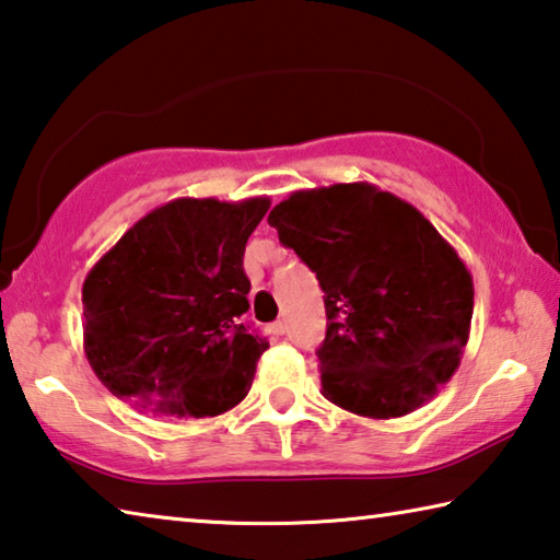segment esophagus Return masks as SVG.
<instances>
[{
	"mask_svg": "<svg viewBox=\"0 0 560 560\" xmlns=\"http://www.w3.org/2000/svg\"><path fill=\"white\" fill-rule=\"evenodd\" d=\"M267 334L273 336V338H279V336L287 334V324H283V320H273V324L267 326Z\"/></svg>",
	"mask_w": 560,
	"mask_h": 560,
	"instance_id": "1",
	"label": "esophagus"
}]
</instances>
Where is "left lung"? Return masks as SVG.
<instances>
[{"label": "left lung", "mask_w": 560, "mask_h": 560, "mask_svg": "<svg viewBox=\"0 0 560 560\" xmlns=\"http://www.w3.org/2000/svg\"><path fill=\"white\" fill-rule=\"evenodd\" d=\"M269 224L326 293V400L371 420L432 400L469 340L474 283L428 217L371 183H340L291 192Z\"/></svg>", "instance_id": "obj_1"}]
</instances>
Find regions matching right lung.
Segmentation results:
<instances>
[{"label": "right lung", "mask_w": 560, "mask_h": 560, "mask_svg": "<svg viewBox=\"0 0 560 560\" xmlns=\"http://www.w3.org/2000/svg\"><path fill=\"white\" fill-rule=\"evenodd\" d=\"M269 205L177 197L93 264L83 350L113 395L158 417H214L244 400L269 348L242 324L244 249Z\"/></svg>", "instance_id": "right-lung-1"}]
</instances>
